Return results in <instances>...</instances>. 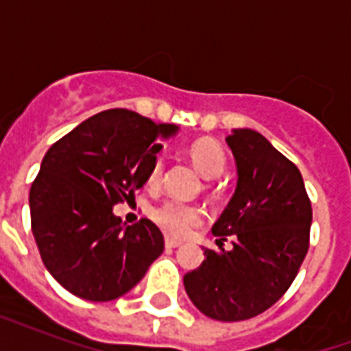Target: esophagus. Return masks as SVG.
<instances>
[{
  "label": "esophagus",
  "mask_w": 351,
  "mask_h": 351,
  "mask_svg": "<svg viewBox=\"0 0 351 351\" xmlns=\"http://www.w3.org/2000/svg\"><path fill=\"white\" fill-rule=\"evenodd\" d=\"M180 245H182L180 240L169 239V237L165 239V247H167V250H175V247H180Z\"/></svg>",
  "instance_id": "1"
}]
</instances>
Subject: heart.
Segmentation results:
<instances>
[{
    "mask_svg": "<svg viewBox=\"0 0 351 351\" xmlns=\"http://www.w3.org/2000/svg\"><path fill=\"white\" fill-rule=\"evenodd\" d=\"M189 156H191L195 167L200 171V175L206 176V178H217V176L222 175L226 162H228L222 145L211 138H202V140H197L193 143L189 147ZM162 165H164L162 156H156L147 171V178H145L147 186L158 184L160 175H162ZM149 217L160 230H164L171 237H184L195 226L202 222L200 208L191 206V204L175 202V200H165V202L151 208Z\"/></svg>",
    "mask_w": 351,
    "mask_h": 351,
    "instance_id": "heart-1",
    "label": "heart"
}]
</instances>
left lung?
Instances as JSON below:
<instances>
[{"instance_id": "obj_1", "label": "left lung", "mask_w": 351, "mask_h": 351, "mask_svg": "<svg viewBox=\"0 0 351 351\" xmlns=\"http://www.w3.org/2000/svg\"><path fill=\"white\" fill-rule=\"evenodd\" d=\"M237 162V189L215 222L233 250H204L206 261L184 277L204 315L234 322L256 317L282 297L310 247L311 202L302 175L261 132L233 129L226 138Z\"/></svg>"}]
</instances>
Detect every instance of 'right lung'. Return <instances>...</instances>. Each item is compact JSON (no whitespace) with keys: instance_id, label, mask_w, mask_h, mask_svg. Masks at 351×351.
<instances>
[{"instance_id":"obj_1","label":"right lung","mask_w":351,"mask_h":351,"mask_svg":"<svg viewBox=\"0 0 351 351\" xmlns=\"http://www.w3.org/2000/svg\"><path fill=\"white\" fill-rule=\"evenodd\" d=\"M178 127L109 109L60 138L29 195L32 234L52 277L80 299L106 302L132 289L164 251L149 219L123 226L112 206L134 200Z\"/></svg>"}]
</instances>
